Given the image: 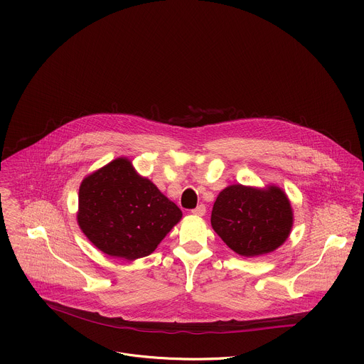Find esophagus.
<instances>
[{
	"label": "esophagus",
	"instance_id": "1",
	"mask_svg": "<svg viewBox=\"0 0 364 364\" xmlns=\"http://www.w3.org/2000/svg\"><path fill=\"white\" fill-rule=\"evenodd\" d=\"M191 213L196 215V216H203V215L205 213V205H204V204H198V205L196 207V209L191 210Z\"/></svg>",
	"mask_w": 364,
	"mask_h": 364
}]
</instances>
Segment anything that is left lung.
Wrapping results in <instances>:
<instances>
[{
    "label": "left lung",
    "instance_id": "1",
    "mask_svg": "<svg viewBox=\"0 0 364 364\" xmlns=\"http://www.w3.org/2000/svg\"><path fill=\"white\" fill-rule=\"evenodd\" d=\"M212 226L236 253L257 256L275 250L287 240L292 209L278 187L257 190L235 184L218 196Z\"/></svg>",
    "mask_w": 364,
    "mask_h": 364
}]
</instances>
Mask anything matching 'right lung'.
I'll return each mask as SVG.
<instances>
[{"label":"right lung","mask_w":364,"mask_h":364,"mask_svg":"<svg viewBox=\"0 0 364 364\" xmlns=\"http://www.w3.org/2000/svg\"><path fill=\"white\" fill-rule=\"evenodd\" d=\"M181 215L127 159H117L87 176L79 188L82 232L103 253L127 261L152 253Z\"/></svg>","instance_id":"obj_1"}]
</instances>
